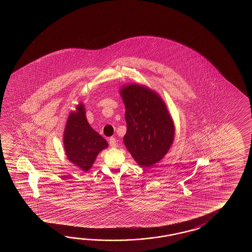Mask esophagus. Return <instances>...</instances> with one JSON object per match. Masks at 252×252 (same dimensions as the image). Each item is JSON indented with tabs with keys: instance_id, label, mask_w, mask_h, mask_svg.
<instances>
[{
	"instance_id": "34e87169",
	"label": "esophagus",
	"mask_w": 252,
	"mask_h": 252,
	"mask_svg": "<svg viewBox=\"0 0 252 252\" xmlns=\"http://www.w3.org/2000/svg\"><path fill=\"white\" fill-rule=\"evenodd\" d=\"M109 144L112 148H115L116 147V139H115V138H110L109 139Z\"/></svg>"
}]
</instances>
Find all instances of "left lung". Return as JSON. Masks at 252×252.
I'll list each match as a JSON object with an SVG mask.
<instances>
[{
    "mask_svg": "<svg viewBox=\"0 0 252 252\" xmlns=\"http://www.w3.org/2000/svg\"><path fill=\"white\" fill-rule=\"evenodd\" d=\"M120 94L126 109L124 144L139 166H153L168 152L175 138V124L166 103L142 85L123 86Z\"/></svg>",
    "mask_w": 252,
    "mask_h": 252,
    "instance_id": "obj_1",
    "label": "left lung"
}]
</instances>
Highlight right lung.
<instances>
[{"instance_id": "1", "label": "right lung", "mask_w": 252, "mask_h": 252, "mask_svg": "<svg viewBox=\"0 0 252 252\" xmlns=\"http://www.w3.org/2000/svg\"><path fill=\"white\" fill-rule=\"evenodd\" d=\"M63 144L68 160L85 172L91 168L97 155L108 147L107 141L90 126L83 103L68 115Z\"/></svg>"}]
</instances>
